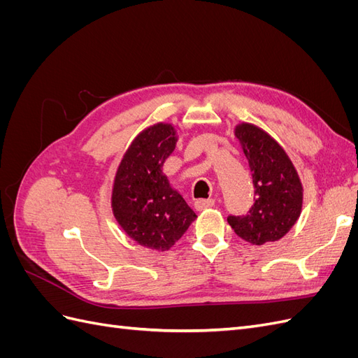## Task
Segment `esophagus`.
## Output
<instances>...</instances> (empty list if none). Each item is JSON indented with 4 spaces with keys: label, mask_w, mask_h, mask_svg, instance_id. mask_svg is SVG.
Listing matches in <instances>:
<instances>
[{
    "label": "esophagus",
    "mask_w": 358,
    "mask_h": 358,
    "mask_svg": "<svg viewBox=\"0 0 358 358\" xmlns=\"http://www.w3.org/2000/svg\"><path fill=\"white\" fill-rule=\"evenodd\" d=\"M194 206H196L197 210H204V209L213 208V206H215V200H213V199H200V200H196V203H194Z\"/></svg>",
    "instance_id": "obj_1"
}]
</instances>
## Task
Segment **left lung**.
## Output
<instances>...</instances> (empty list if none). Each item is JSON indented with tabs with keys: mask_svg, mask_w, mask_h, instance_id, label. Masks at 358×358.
I'll use <instances>...</instances> for the list:
<instances>
[{
	"mask_svg": "<svg viewBox=\"0 0 358 358\" xmlns=\"http://www.w3.org/2000/svg\"><path fill=\"white\" fill-rule=\"evenodd\" d=\"M234 136L242 143L252 173L255 201L246 215H230L227 221L249 243L276 242L301 213L303 187L297 170L284 148L257 125L239 124Z\"/></svg>",
	"mask_w": 358,
	"mask_h": 358,
	"instance_id": "left-lung-1",
	"label": "left lung"
}]
</instances>
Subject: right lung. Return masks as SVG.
<instances>
[{"instance_id":"1","label":"right lung","mask_w":358,"mask_h":358,"mask_svg":"<svg viewBox=\"0 0 358 358\" xmlns=\"http://www.w3.org/2000/svg\"><path fill=\"white\" fill-rule=\"evenodd\" d=\"M176 142L171 124L143 129L127 149L113 182L112 210L117 224L138 245L155 251L170 249L197 218L161 170Z\"/></svg>"}]
</instances>
